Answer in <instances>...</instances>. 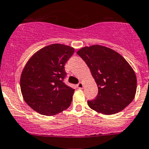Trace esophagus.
Segmentation results:
<instances>
[{"label": "esophagus", "instance_id": "34e87169", "mask_svg": "<svg viewBox=\"0 0 149 149\" xmlns=\"http://www.w3.org/2000/svg\"><path fill=\"white\" fill-rule=\"evenodd\" d=\"M76 86H77V88H78L81 89L83 88V84H82V82H79V84H77V85H76Z\"/></svg>", "mask_w": 149, "mask_h": 149}]
</instances>
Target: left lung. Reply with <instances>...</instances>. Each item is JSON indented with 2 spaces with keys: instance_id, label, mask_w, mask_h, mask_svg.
Segmentation results:
<instances>
[{
  "instance_id": "left-lung-1",
  "label": "left lung",
  "mask_w": 149,
  "mask_h": 149,
  "mask_svg": "<svg viewBox=\"0 0 149 149\" xmlns=\"http://www.w3.org/2000/svg\"><path fill=\"white\" fill-rule=\"evenodd\" d=\"M77 54L86 63L98 87L96 98L88 100L91 109L103 115L122 111L134 99L135 72L120 54L100 45L85 46Z\"/></svg>"
}]
</instances>
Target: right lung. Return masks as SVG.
Returning <instances> with one entry per match:
<instances>
[{
	"instance_id": "1",
	"label": "right lung",
	"mask_w": 149,
	"mask_h": 149,
	"mask_svg": "<svg viewBox=\"0 0 149 149\" xmlns=\"http://www.w3.org/2000/svg\"><path fill=\"white\" fill-rule=\"evenodd\" d=\"M73 53V47L52 44L37 51L27 62L21 75V91L33 110L51 116L70 106L75 90L64 82V65Z\"/></svg>"
}]
</instances>
